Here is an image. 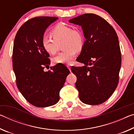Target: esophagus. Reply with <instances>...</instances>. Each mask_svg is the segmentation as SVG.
I'll list each match as a JSON object with an SVG mask.
<instances>
[{"mask_svg":"<svg viewBox=\"0 0 134 134\" xmlns=\"http://www.w3.org/2000/svg\"><path fill=\"white\" fill-rule=\"evenodd\" d=\"M67 67L68 69H69L70 70V69H71L70 65V64H67Z\"/></svg>","mask_w":134,"mask_h":134,"instance_id":"34e87169","label":"esophagus"}]
</instances>
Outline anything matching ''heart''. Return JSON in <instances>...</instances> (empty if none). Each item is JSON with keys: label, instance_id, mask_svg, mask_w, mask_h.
I'll list each match as a JSON object with an SVG mask.
<instances>
[{"label": "heart", "instance_id": "1", "mask_svg": "<svg viewBox=\"0 0 134 134\" xmlns=\"http://www.w3.org/2000/svg\"><path fill=\"white\" fill-rule=\"evenodd\" d=\"M53 39L43 36L41 43L44 49L49 54L54 55L58 51L59 44L62 42L64 51L59 53L52 59L54 63H70L76 54V51L82 49L84 44V37L80 30L64 24H58L54 27L51 33Z\"/></svg>", "mask_w": 134, "mask_h": 134}]
</instances>
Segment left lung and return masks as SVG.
Wrapping results in <instances>:
<instances>
[{"label": "left lung", "instance_id": "1", "mask_svg": "<svg viewBox=\"0 0 134 134\" xmlns=\"http://www.w3.org/2000/svg\"><path fill=\"white\" fill-rule=\"evenodd\" d=\"M69 22L81 25L86 39L76 59L85 65L71 68L77 77L79 99L86 104H100L111 96L119 83L122 59L118 35L107 21L94 14Z\"/></svg>", "mask_w": 134, "mask_h": 134}]
</instances>
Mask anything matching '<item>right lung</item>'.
Wrapping results in <instances>:
<instances>
[{"mask_svg": "<svg viewBox=\"0 0 134 134\" xmlns=\"http://www.w3.org/2000/svg\"><path fill=\"white\" fill-rule=\"evenodd\" d=\"M58 17L37 16L21 25L16 33L12 52V66L19 91L31 104L38 107L51 106L59 99V91L69 70L56 65L44 71L51 61L41 40L46 29Z\"/></svg>", "mask_w": 134, "mask_h": 134, "instance_id": "add662e5", "label": "right lung"}]
</instances>
